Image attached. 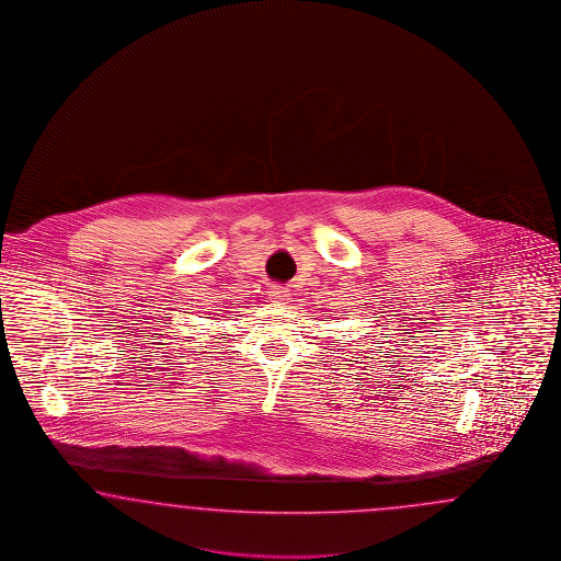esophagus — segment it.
Returning a JSON list of instances; mask_svg holds the SVG:
<instances>
[{"label":"esophagus","instance_id":"esophagus-1","mask_svg":"<svg viewBox=\"0 0 561 561\" xmlns=\"http://www.w3.org/2000/svg\"><path fill=\"white\" fill-rule=\"evenodd\" d=\"M270 298H272V302L284 305L289 298V289L282 288V286H273V288L270 289Z\"/></svg>","mask_w":561,"mask_h":561}]
</instances>
